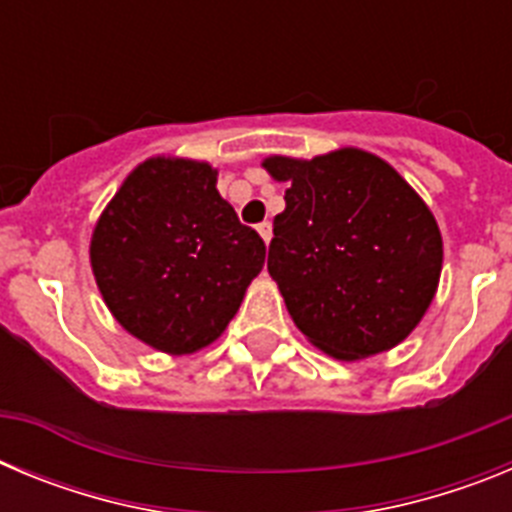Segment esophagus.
I'll return each instance as SVG.
<instances>
[{"label": "esophagus", "mask_w": 512, "mask_h": 512, "mask_svg": "<svg viewBox=\"0 0 512 512\" xmlns=\"http://www.w3.org/2000/svg\"><path fill=\"white\" fill-rule=\"evenodd\" d=\"M256 230H259L261 241H264V243H269V241H271V235H274V230H271V223H261Z\"/></svg>", "instance_id": "obj_1"}]
</instances>
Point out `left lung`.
<instances>
[{"mask_svg": "<svg viewBox=\"0 0 512 512\" xmlns=\"http://www.w3.org/2000/svg\"><path fill=\"white\" fill-rule=\"evenodd\" d=\"M287 184L269 274L302 336L338 361L390 351L436 297L443 241L423 197L384 158L346 146L266 156Z\"/></svg>", "mask_w": 512, "mask_h": 512, "instance_id": "obj_1", "label": "left lung"}]
</instances>
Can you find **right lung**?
<instances>
[{
  "instance_id": "add662e5",
  "label": "right lung",
  "mask_w": 512,
  "mask_h": 512,
  "mask_svg": "<svg viewBox=\"0 0 512 512\" xmlns=\"http://www.w3.org/2000/svg\"><path fill=\"white\" fill-rule=\"evenodd\" d=\"M266 246L217 192L207 161L153 156L99 215L89 264L130 336L184 356L223 336L259 277Z\"/></svg>"
}]
</instances>
